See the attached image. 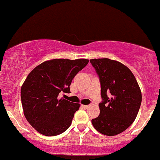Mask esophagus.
<instances>
[{"label": "esophagus", "instance_id": "1", "mask_svg": "<svg viewBox=\"0 0 160 160\" xmlns=\"http://www.w3.org/2000/svg\"><path fill=\"white\" fill-rule=\"evenodd\" d=\"M89 107V105H82V108H85V109H86V108H88Z\"/></svg>", "mask_w": 160, "mask_h": 160}]
</instances>
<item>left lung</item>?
<instances>
[{
  "instance_id": "1",
  "label": "left lung",
  "mask_w": 160,
  "mask_h": 160,
  "mask_svg": "<svg viewBox=\"0 0 160 160\" xmlns=\"http://www.w3.org/2000/svg\"><path fill=\"white\" fill-rule=\"evenodd\" d=\"M90 62L99 76L103 100L100 114L92 123L102 134L118 135L137 118L142 101L140 86L132 72L120 62L104 58Z\"/></svg>"
}]
</instances>
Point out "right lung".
Returning a JSON list of instances; mask_svg holds the SVG:
<instances>
[{"mask_svg": "<svg viewBox=\"0 0 160 160\" xmlns=\"http://www.w3.org/2000/svg\"><path fill=\"white\" fill-rule=\"evenodd\" d=\"M88 59H55L43 62L30 72L20 90L26 119L39 133L59 135L70 127L80 104L59 99L60 92L69 93L74 77Z\"/></svg>", "mask_w": 160, "mask_h": 160, "instance_id": "1", "label": "right lung"}]
</instances>
